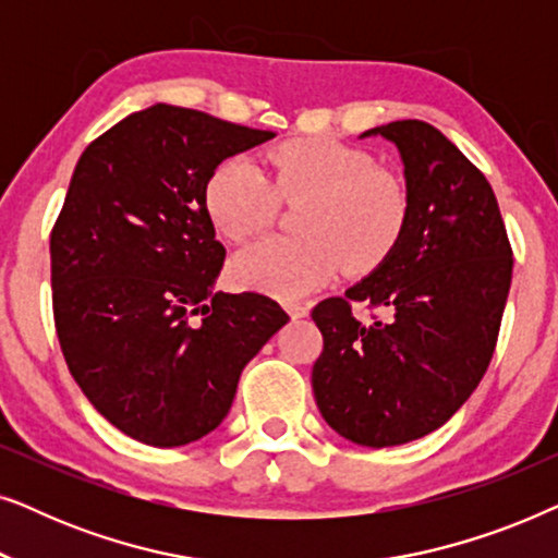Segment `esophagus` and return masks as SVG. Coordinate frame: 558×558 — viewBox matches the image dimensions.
Segmentation results:
<instances>
[{"label": "esophagus", "mask_w": 558, "mask_h": 558, "mask_svg": "<svg viewBox=\"0 0 558 558\" xmlns=\"http://www.w3.org/2000/svg\"><path fill=\"white\" fill-rule=\"evenodd\" d=\"M287 312H289V317H292V319H302V317L310 315V307H307V304H302V302H287Z\"/></svg>", "instance_id": "1"}]
</instances>
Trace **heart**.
Segmentation results:
<instances>
[{"label":"heart","mask_w":558,"mask_h":558,"mask_svg":"<svg viewBox=\"0 0 558 558\" xmlns=\"http://www.w3.org/2000/svg\"><path fill=\"white\" fill-rule=\"evenodd\" d=\"M274 180L254 159L228 157L205 182V210L228 241L262 233L279 201L302 203L300 239H264L231 262L243 289L294 300L325 284L340 264L371 271L391 254L409 220L407 185L368 151L332 140H292L269 151Z\"/></svg>","instance_id":"heart-1"}]
</instances>
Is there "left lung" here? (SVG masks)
<instances>
[{"instance_id":"left-lung-1","label":"left lung","mask_w":558,"mask_h":558,"mask_svg":"<svg viewBox=\"0 0 558 558\" xmlns=\"http://www.w3.org/2000/svg\"><path fill=\"white\" fill-rule=\"evenodd\" d=\"M393 142L409 220L391 254L345 296L312 310L325 348L312 365L319 414L363 447L439 429L483 380L498 342L513 251L485 174L439 129L391 121L365 136ZM384 308L361 324L352 302Z\"/></svg>"}]
</instances>
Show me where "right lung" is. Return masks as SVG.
<instances>
[{
	"instance_id": "right-lung-1",
	"label": "right lung",
	"mask_w": 558,
	"mask_h": 558,
	"mask_svg": "<svg viewBox=\"0 0 558 558\" xmlns=\"http://www.w3.org/2000/svg\"><path fill=\"white\" fill-rule=\"evenodd\" d=\"M271 136L155 104L75 165L50 235L60 350L98 414L142 445L216 429L241 371L287 325L269 296L213 292L226 248L205 210L210 172Z\"/></svg>"
}]
</instances>
